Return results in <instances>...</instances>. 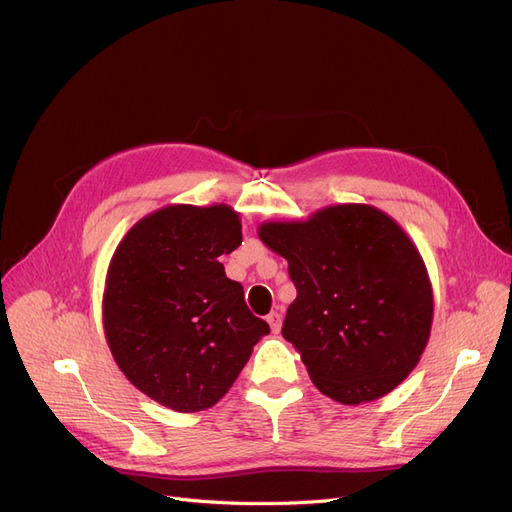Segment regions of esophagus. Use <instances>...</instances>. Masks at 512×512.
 I'll return each instance as SVG.
<instances>
[{"mask_svg": "<svg viewBox=\"0 0 512 512\" xmlns=\"http://www.w3.org/2000/svg\"><path fill=\"white\" fill-rule=\"evenodd\" d=\"M268 323H270L272 331L278 333V331H280V325H282V314H280V312H270V314H268Z\"/></svg>", "mask_w": 512, "mask_h": 512, "instance_id": "1", "label": "esophagus"}]
</instances>
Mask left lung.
Here are the masks:
<instances>
[{
  "instance_id": "left-lung-1",
  "label": "left lung",
  "mask_w": 512,
  "mask_h": 512,
  "mask_svg": "<svg viewBox=\"0 0 512 512\" xmlns=\"http://www.w3.org/2000/svg\"><path fill=\"white\" fill-rule=\"evenodd\" d=\"M261 242L289 261L297 297L282 337L314 386L342 405L392 392L420 363L432 285L418 246L371 204H335L304 221H266Z\"/></svg>"
}]
</instances>
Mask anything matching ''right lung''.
Returning a JSON list of instances; mask_svg holds the SVG:
<instances>
[{
  "label": "right lung",
  "mask_w": 512,
  "mask_h": 512,
  "mask_svg": "<svg viewBox=\"0 0 512 512\" xmlns=\"http://www.w3.org/2000/svg\"><path fill=\"white\" fill-rule=\"evenodd\" d=\"M240 242L232 206L168 204L132 225L109 261L107 346L126 380L168 409L219 403L270 333L219 261Z\"/></svg>",
  "instance_id": "add662e5"
}]
</instances>
